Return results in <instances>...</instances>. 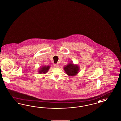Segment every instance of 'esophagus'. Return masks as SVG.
Segmentation results:
<instances>
[{"instance_id":"esophagus-1","label":"esophagus","mask_w":121,"mask_h":121,"mask_svg":"<svg viewBox=\"0 0 121 121\" xmlns=\"http://www.w3.org/2000/svg\"><path fill=\"white\" fill-rule=\"evenodd\" d=\"M54 66L56 68H58L59 67V65L58 64H55Z\"/></svg>"}]
</instances>
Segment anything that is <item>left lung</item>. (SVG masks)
Returning <instances> with one entry per match:
<instances>
[{
  "instance_id": "1",
  "label": "left lung",
  "mask_w": 121,
  "mask_h": 121,
  "mask_svg": "<svg viewBox=\"0 0 121 121\" xmlns=\"http://www.w3.org/2000/svg\"><path fill=\"white\" fill-rule=\"evenodd\" d=\"M64 69L69 76H76L79 73V67L78 65H75L73 62H70L64 67Z\"/></svg>"
}]
</instances>
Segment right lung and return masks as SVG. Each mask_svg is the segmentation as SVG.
<instances>
[{
	"instance_id": "obj_1",
	"label": "right lung",
	"mask_w": 121,
	"mask_h": 121,
	"mask_svg": "<svg viewBox=\"0 0 121 121\" xmlns=\"http://www.w3.org/2000/svg\"><path fill=\"white\" fill-rule=\"evenodd\" d=\"M50 67V66L43 65L42 67H40V69L38 70V73L39 74H45L48 72Z\"/></svg>"
}]
</instances>
